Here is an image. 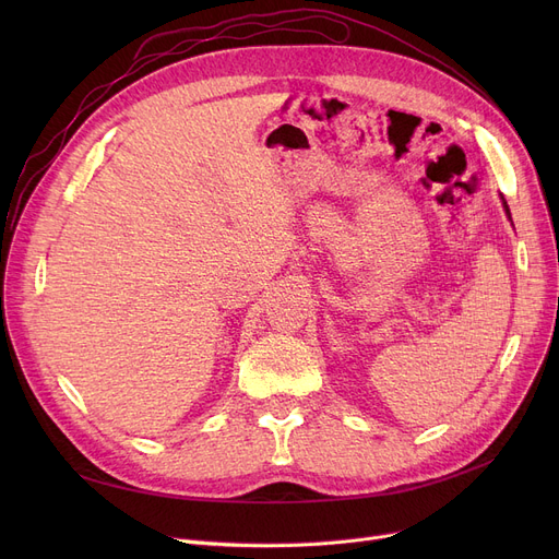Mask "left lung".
<instances>
[{"mask_svg":"<svg viewBox=\"0 0 559 559\" xmlns=\"http://www.w3.org/2000/svg\"><path fill=\"white\" fill-rule=\"evenodd\" d=\"M506 213H508V215H510V209H508V203H506Z\"/></svg>","mask_w":559,"mask_h":559,"instance_id":"1","label":"left lung"}]
</instances>
